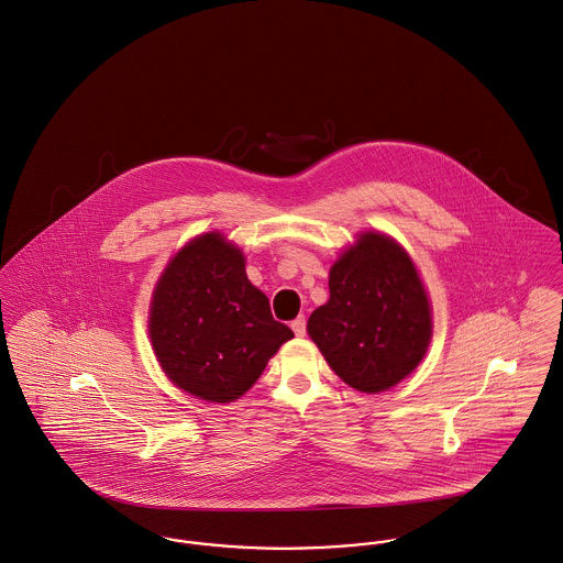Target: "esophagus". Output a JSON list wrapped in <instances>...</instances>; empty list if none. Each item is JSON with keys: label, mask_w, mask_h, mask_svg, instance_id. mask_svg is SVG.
Here are the masks:
<instances>
[{"label": "esophagus", "mask_w": 563, "mask_h": 563, "mask_svg": "<svg viewBox=\"0 0 563 563\" xmlns=\"http://www.w3.org/2000/svg\"><path fill=\"white\" fill-rule=\"evenodd\" d=\"M291 328H294V332H296V336H305L307 334V319L300 314V317H296L294 321H291Z\"/></svg>", "instance_id": "esophagus-1"}]
</instances>
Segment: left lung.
Returning a JSON list of instances; mask_svg holds the SVG:
<instances>
[{"label":"left lung","instance_id":"1","mask_svg":"<svg viewBox=\"0 0 563 563\" xmlns=\"http://www.w3.org/2000/svg\"><path fill=\"white\" fill-rule=\"evenodd\" d=\"M330 300L307 330L323 358L361 393L395 386L423 361L432 314L421 278L399 244L361 235L330 269Z\"/></svg>","mask_w":563,"mask_h":563}]
</instances>
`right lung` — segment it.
<instances>
[{
    "mask_svg": "<svg viewBox=\"0 0 563 563\" xmlns=\"http://www.w3.org/2000/svg\"><path fill=\"white\" fill-rule=\"evenodd\" d=\"M244 267L242 252L207 233L170 261L155 287L148 332L157 361L179 388L205 401L242 397L294 336Z\"/></svg>",
    "mask_w": 563,
    "mask_h": 563,
    "instance_id": "1",
    "label": "right lung"
}]
</instances>
